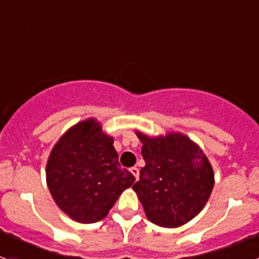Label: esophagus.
<instances>
[{
    "label": "esophagus",
    "mask_w": 259,
    "mask_h": 259,
    "mask_svg": "<svg viewBox=\"0 0 259 259\" xmlns=\"http://www.w3.org/2000/svg\"><path fill=\"white\" fill-rule=\"evenodd\" d=\"M130 171H132V174H133V176L135 177V179H138V178H139V169H138L137 166H133V168L130 169Z\"/></svg>",
    "instance_id": "obj_1"
}]
</instances>
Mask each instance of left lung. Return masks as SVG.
<instances>
[{
	"label": "left lung",
	"instance_id": "left-lung-1",
	"mask_svg": "<svg viewBox=\"0 0 259 259\" xmlns=\"http://www.w3.org/2000/svg\"><path fill=\"white\" fill-rule=\"evenodd\" d=\"M143 143L145 166L133 189L151 223L177 228L204 208L214 187V173L202 149L180 133L150 138L137 132Z\"/></svg>",
	"mask_w": 259,
	"mask_h": 259
}]
</instances>
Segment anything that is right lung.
I'll list each match as a JSON object with an SVG mask.
<instances>
[{
    "label": "right lung",
    "instance_id": "obj_1",
    "mask_svg": "<svg viewBox=\"0 0 259 259\" xmlns=\"http://www.w3.org/2000/svg\"><path fill=\"white\" fill-rule=\"evenodd\" d=\"M114 138L94 117L70 127L52 148L46 182L57 207L75 222L95 223L108 215L135 177L120 168Z\"/></svg>",
    "mask_w": 259,
    "mask_h": 259
}]
</instances>
